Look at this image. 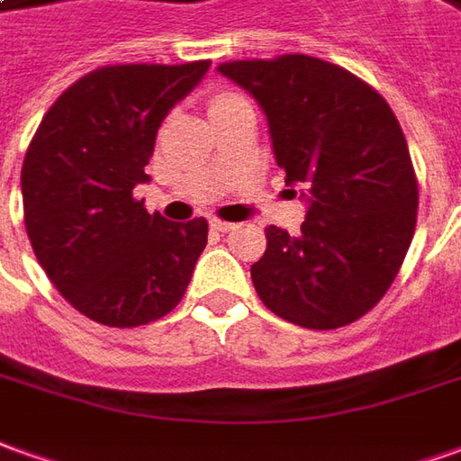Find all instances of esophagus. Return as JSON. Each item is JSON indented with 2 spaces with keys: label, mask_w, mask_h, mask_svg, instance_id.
<instances>
[{
  "label": "esophagus",
  "mask_w": 461,
  "mask_h": 461,
  "mask_svg": "<svg viewBox=\"0 0 461 461\" xmlns=\"http://www.w3.org/2000/svg\"><path fill=\"white\" fill-rule=\"evenodd\" d=\"M212 230H218V233H228V230H233L236 223H228V221H218V218H212L211 221Z\"/></svg>",
  "instance_id": "1"
}]
</instances>
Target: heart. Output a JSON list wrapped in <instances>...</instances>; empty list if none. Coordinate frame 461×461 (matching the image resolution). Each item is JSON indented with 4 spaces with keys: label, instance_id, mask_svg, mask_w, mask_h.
Returning <instances> with one entry per match:
<instances>
[{
    "label": "heart",
    "instance_id": "b5f03b06",
    "mask_svg": "<svg viewBox=\"0 0 461 461\" xmlns=\"http://www.w3.org/2000/svg\"><path fill=\"white\" fill-rule=\"evenodd\" d=\"M243 97L240 95H236V92H228V90H221L215 92L211 97V103H208V107H211V113H218V110H223V107H230V104L240 103Z\"/></svg>",
    "mask_w": 461,
    "mask_h": 461
}]
</instances>
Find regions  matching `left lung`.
Instances as JSON below:
<instances>
[{
	"label": "left lung",
	"instance_id": "obj_1",
	"mask_svg": "<svg viewBox=\"0 0 461 461\" xmlns=\"http://www.w3.org/2000/svg\"><path fill=\"white\" fill-rule=\"evenodd\" d=\"M271 128L285 183L309 193L298 236L268 225L250 266L266 309L303 329H339L369 313L404 263L419 188L389 103L348 69L309 55L223 62Z\"/></svg>",
	"mask_w": 461,
	"mask_h": 461
}]
</instances>
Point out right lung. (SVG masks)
Here are the masks:
<instances>
[{"instance_id":"1","label":"right lung","mask_w":461,"mask_h":461,"mask_svg":"<svg viewBox=\"0 0 461 461\" xmlns=\"http://www.w3.org/2000/svg\"><path fill=\"white\" fill-rule=\"evenodd\" d=\"M185 65H107L47 110L22 165L24 225L37 261L69 306L132 329L176 309L208 243V221L170 223L132 198L148 183L165 115L208 72Z\"/></svg>"}]
</instances>
